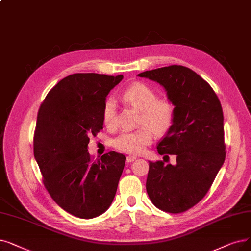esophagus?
Segmentation results:
<instances>
[{"mask_svg":"<svg viewBox=\"0 0 251 251\" xmlns=\"http://www.w3.org/2000/svg\"><path fill=\"white\" fill-rule=\"evenodd\" d=\"M136 159V157L135 156H128L127 158H126V161L128 162V163H130V162H132V161H134Z\"/></svg>","mask_w":251,"mask_h":251,"instance_id":"obj_1","label":"esophagus"}]
</instances>
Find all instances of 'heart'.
I'll list each match as a JSON object with an SVG mask.
<instances>
[{
  "instance_id": "heart-1",
  "label": "heart",
  "mask_w": 251,
  "mask_h": 251,
  "mask_svg": "<svg viewBox=\"0 0 251 251\" xmlns=\"http://www.w3.org/2000/svg\"><path fill=\"white\" fill-rule=\"evenodd\" d=\"M121 99L138 110L139 124L144 125L133 131H123L113 141L114 147L127 154L139 155L151 144L154 131L165 134L172 127L176 118V106L168 99H158L157 92L143 82H135L122 92ZM102 120L107 128L117 125V110L114 99H107L102 107Z\"/></svg>"
}]
</instances>
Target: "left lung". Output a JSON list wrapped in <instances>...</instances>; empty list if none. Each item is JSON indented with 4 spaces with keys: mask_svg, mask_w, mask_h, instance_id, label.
I'll list each match as a JSON object with an SVG mask.
<instances>
[{
    "mask_svg": "<svg viewBox=\"0 0 251 251\" xmlns=\"http://www.w3.org/2000/svg\"><path fill=\"white\" fill-rule=\"evenodd\" d=\"M138 75L161 84L176 106L173 125L157 150L164 158L176 156V164L149 162L148 195L160 210L184 212L205 197L225 162L221 101L208 83L182 65H169Z\"/></svg>",
    "mask_w": 251,
    "mask_h": 251,
    "instance_id": "obj_1",
    "label": "left lung"
}]
</instances>
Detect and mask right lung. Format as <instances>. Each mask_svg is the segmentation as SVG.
Returning a JSON list of instances; mask_svg holds the SVG:
<instances>
[{"instance_id":"add662e5","label":"right lung","mask_w":251,"mask_h":251,"mask_svg":"<svg viewBox=\"0 0 251 251\" xmlns=\"http://www.w3.org/2000/svg\"><path fill=\"white\" fill-rule=\"evenodd\" d=\"M123 79L78 73L59 81L42 102L34 134V155L51 198L63 210L93 219L111 206L126 157L108 151L93 161L90 136L103 126L105 97Z\"/></svg>"}]
</instances>
